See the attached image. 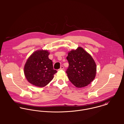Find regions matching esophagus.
<instances>
[{
	"instance_id": "1",
	"label": "esophagus",
	"mask_w": 124,
	"mask_h": 124,
	"mask_svg": "<svg viewBox=\"0 0 124 124\" xmlns=\"http://www.w3.org/2000/svg\"><path fill=\"white\" fill-rule=\"evenodd\" d=\"M64 68H63V66H61L60 68V70H63Z\"/></svg>"
}]
</instances>
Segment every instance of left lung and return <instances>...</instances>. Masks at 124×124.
I'll return each mask as SVG.
<instances>
[{"label": "left lung", "instance_id": "obj_1", "mask_svg": "<svg viewBox=\"0 0 124 124\" xmlns=\"http://www.w3.org/2000/svg\"><path fill=\"white\" fill-rule=\"evenodd\" d=\"M69 67L66 72L71 83L76 87H84L94 79L96 64L92 56L81 47L70 52L66 58Z\"/></svg>", "mask_w": 124, "mask_h": 124}]
</instances>
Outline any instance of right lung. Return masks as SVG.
<instances>
[{"label":"right lung","instance_id":"obj_1","mask_svg":"<svg viewBox=\"0 0 124 124\" xmlns=\"http://www.w3.org/2000/svg\"><path fill=\"white\" fill-rule=\"evenodd\" d=\"M47 51L39 50L32 53L24 66V74L28 82L34 85L42 87L53 79L57 71L53 69V62L49 58Z\"/></svg>","mask_w":124,"mask_h":124}]
</instances>
